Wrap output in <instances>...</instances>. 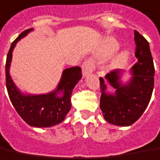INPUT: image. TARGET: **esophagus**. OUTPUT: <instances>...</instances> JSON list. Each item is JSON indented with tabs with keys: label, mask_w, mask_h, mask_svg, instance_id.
Returning <instances> with one entry per match:
<instances>
[{
	"label": "esophagus",
	"mask_w": 160,
	"mask_h": 160,
	"mask_svg": "<svg viewBox=\"0 0 160 160\" xmlns=\"http://www.w3.org/2000/svg\"><path fill=\"white\" fill-rule=\"evenodd\" d=\"M94 70V64L91 60H86V62H84L82 65V74L83 76H86L87 74H91Z\"/></svg>",
	"instance_id": "1"
}]
</instances>
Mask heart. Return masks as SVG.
<instances>
[{
    "instance_id": "1",
    "label": "heart",
    "mask_w": 160,
    "mask_h": 160,
    "mask_svg": "<svg viewBox=\"0 0 160 160\" xmlns=\"http://www.w3.org/2000/svg\"><path fill=\"white\" fill-rule=\"evenodd\" d=\"M119 45L116 40L113 38H109L106 41V48H107V52L108 54L114 52L115 51L118 50ZM129 58V52L127 51H122L113 58L112 65L113 67H121L125 65Z\"/></svg>"
}]
</instances>
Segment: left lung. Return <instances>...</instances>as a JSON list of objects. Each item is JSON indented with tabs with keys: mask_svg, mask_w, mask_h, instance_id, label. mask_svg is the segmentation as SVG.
<instances>
[{
	"mask_svg": "<svg viewBox=\"0 0 160 160\" xmlns=\"http://www.w3.org/2000/svg\"><path fill=\"white\" fill-rule=\"evenodd\" d=\"M135 56L137 62L131 68V77L123 84L120 77L123 71L114 69L100 77V108L104 119L109 124L129 126L139 119L149 103L154 86V66L149 44L135 30ZM107 82L117 90L113 94L106 92Z\"/></svg>",
	"mask_w": 160,
	"mask_h": 160,
	"instance_id": "8db88e82",
	"label": "left lung"
}]
</instances>
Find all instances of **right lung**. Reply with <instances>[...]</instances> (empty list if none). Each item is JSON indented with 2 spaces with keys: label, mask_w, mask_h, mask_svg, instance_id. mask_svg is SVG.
<instances>
[{
  "label": "right lung",
  "mask_w": 160,
  "mask_h": 160,
  "mask_svg": "<svg viewBox=\"0 0 160 160\" xmlns=\"http://www.w3.org/2000/svg\"><path fill=\"white\" fill-rule=\"evenodd\" d=\"M32 30L29 29L22 32L11 45L6 62V85L13 107L28 125L39 128L51 127L62 122L71 109V95L82 77L81 68L72 67L62 71V78L53 92L40 95L23 94L12 80L9 70L16 44Z\"/></svg>",
  "instance_id": "obj_1"
}]
</instances>
